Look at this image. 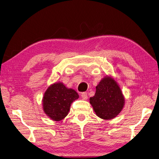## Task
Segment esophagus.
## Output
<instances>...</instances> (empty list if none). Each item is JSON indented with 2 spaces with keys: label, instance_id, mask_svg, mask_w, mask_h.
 I'll list each match as a JSON object with an SVG mask.
<instances>
[{
  "label": "esophagus",
  "instance_id": "obj_1",
  "mask_svg": "<svg viewBox=\"0 0 159 159\" xmlns=\"http://www.w3.org/2000/svg\"><path fill=\"white\" fill-rule=\"evenodd\" d=\"M81 97H82V98L84 99V100H86V99H87V98H88V97H87V93H83L82 94H81Z\"/></svg>",
  "mask_w": 159,
  "mask_h": 159
}]
</instances>
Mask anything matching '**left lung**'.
Wrapping results in <instances>:
<instances>
[{
  "label": "left lung",
  "instance_id": "left-lung-1",
  "mask_svg": "<svg viewBox=\"0 0 159 159\" xmlns=\"http://www.w3.org/2000/svg\"><path fill=\"white\" fill-rule=\"evenodd\" d=\"M90 103L97 116L109 120L121 111L125 98L117 81L111 76H106L96 87L95 95L90 97Z\"/></svg>",
  "mask_w": 159,
  "mask_h": 159
}]
</instances>
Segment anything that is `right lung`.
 Returning <instances> with one entry per match:
<instances>
[{
    "label": "right lung",
    "instance_id": "obj_1",
    "mask_svg": "<svg viewBox=\"0 0 159 159\" xmlns=\"http://www.w3.org/2000/svg\"><path fill=\"white\" fill-rule=\"evenodd\" d=\"M79 97L74 89L67 88L62 83L51 84L44 93L42 99L45 114L56 121L63 120L68 114L72 103Z\"/></svg>",
    "mask_w": 159,
    "mask_h": 159
}]
</instances>
